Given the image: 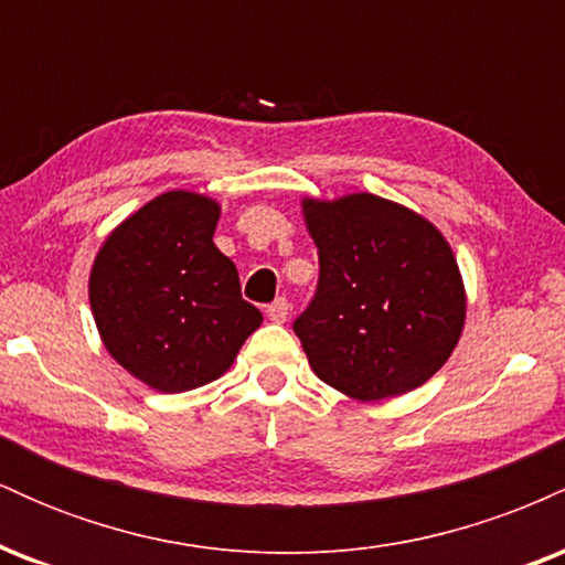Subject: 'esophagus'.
I'll use <instances>...</instances> for the list:
<instances>
[{"mask_svg": "<svg viewBox=\"0 0 565 565\" xmlns=\"http://www.w3.org/2000/svg\"><path fill=\"white\" fill-rule=\"evenodd\" d=\"M265 313H268V319L274 321V323H284V321H287V316H289V302H287V297H278L276 302H270Z\"/></svg>", "mask_w": 565, "mask_h": 565, "instance_id": "esophagus-1", "label": "esophagus"}]
</instances>
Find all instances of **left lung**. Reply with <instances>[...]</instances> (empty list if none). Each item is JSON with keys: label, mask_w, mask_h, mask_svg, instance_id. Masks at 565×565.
I'll use <instances>...</instances> for the list:
<instances>
[{"label": "left lung", "mask_w": 565, "mask_h": 565, "mask_svg": "<svg viewBox=\"0 0 565 565\" xmlns=\"http://www.w3.org/2000/svg\"><path fill=\"white\" fill-rule=\"evenodd\" d=\"M319 289L295 321L316 377L359 401L425 385L465 329L462 274L436 225L374 193L302 199Z\"/></svg>", "instance_id": "8db88e82"}]
</instances>
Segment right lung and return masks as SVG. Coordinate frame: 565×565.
Segmentation results:
<instances>
[{
	"label": "right lung",
	"instance_id": "1",
	"mask_svg": "<svg viewBox=\"0 0 565 565\" xmlns=\"http://www.w3.org/2000/svg\"><path fill=\"white\" fill-rule=\"evenodd\" d=\"M217 220L215 199L167 191L108 233L89 270L103 345L159 393L223 377L263 323L242 300L236 265L212 242Z\"/></svg>",
	"mask_w": 565,
	"mask_h": 565
}]
</instances>
